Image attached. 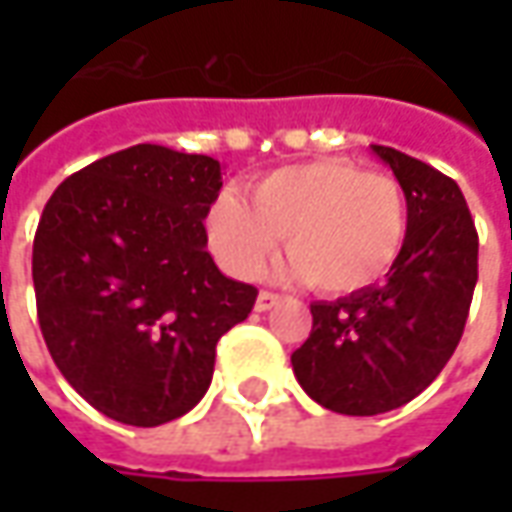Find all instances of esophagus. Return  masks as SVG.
<instances>
[{
    "instance_id": "34e87169",
    "label": "esophagus",
    "mask_w": 512,
    "mask_h": 512,
    "mask_svg": "<svg viewBox=\"0 0 512 512\" xmlns=\"http://www.w3.org/2000/svg\"><path fill=\"white\" fill-rule=\"evenodd\" d=\"M276 305H279V296L270 293V290H262V293L256 296V310H259V313H265V310H270V307Z\"/></svg>"
}]
</instances>
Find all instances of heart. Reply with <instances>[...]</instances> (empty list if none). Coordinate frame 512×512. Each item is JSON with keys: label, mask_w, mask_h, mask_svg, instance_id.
I'll return each mask as SVG.
<instances>
[{"label": "heart", "mask_w": 512, "mask_h": 512, "mask_svg": "<svg viewBox=\"0 0 512 512\" xmlns=\"http://www.w3.org/2000/svg\"><path fill=\"white\" fill-rule=\"evenodd\" d=\"M407 225V196L393 176L319 159L267 173L253 202L222 190L207 213V239L227 273L256 279L287 236L285 276L322 293H356L399 262Z\"/></svg>", "instance_id": "obj_1"}]
</instances>
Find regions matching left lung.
I'll return each instance as SVG.
<instances>
[{"label":"left lung","instance_id":"8db88e82","mask_svg":"<svg viewBox=\"0 0 512 512\" xmlns=\"http://www.w3.org/2000/svg\"><path fill=\"white\" fill-rule=\"evenodd\" d=\"M370 150L407 196L402 256L384 285L313 302V330L290 356L307 396L344 416L396 410L442 373L479 279V236L459 185L402 150Z\"/></svg>","mask_w":512,"mask_h":512}]
</instances>
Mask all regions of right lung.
Instances as JSON below:
<instances>
[{
    "label": "right lung",
    "mask_w": 512,
    "mask_h": 512,
    "mask_svg": "<svg viewBox=\"0 0 512 512\" xmlns=\"http://www.w3.org/2000/svg\"><path fill=\"white\" fill-rule=\"evenodd\" d=\"M219 190L213 156L133 145L73 173L42 210V336L70 387L113 422L156 427L193 410L216 342L253 310L256 287L207 253Z\"/></svg>",
    "instance_id": "1"
}]
</instances>
